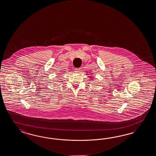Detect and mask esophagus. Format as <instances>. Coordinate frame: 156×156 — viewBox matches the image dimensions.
I'll list each match as a JSON object with an SVG mask.
<instances>
[{
	"mask_svg": "<svg viewBox=\"0 0 156 156\" xmlns=\"http://www.w3.org/2000/svg\"><path fill=\"white\" fill-rule=\"evenodd\" d=\"M75 71L76 72H79L80 71V68H75Z\"/></svg>",
	"mask_w": 156,
	"mask_h": 156,
	"instance_id": "esophagus-1",
	"label": "esophagus"
}]
</instances>
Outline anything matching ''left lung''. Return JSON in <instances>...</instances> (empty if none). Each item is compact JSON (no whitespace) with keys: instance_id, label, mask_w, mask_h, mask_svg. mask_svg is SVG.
Wrapping results in <instances>:
<instances>
[{"instance_id":"left-lung-1","label":"left lung","mask_w":156,"mask_h":156,"mask_svg":"<svg viewBox=\"0 0 156 156\" xmlns=\"http://www.w3.org/2000/svg\"><path fill=\"white\" fill-rule=\"evenodd\" d=\"M88 75V74H87V75ZM88 77H90V78H91V77H92V76H88ZM91 80H92V79H91Z\"/></svg>"}]
</instances>
